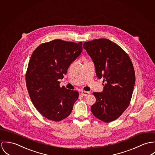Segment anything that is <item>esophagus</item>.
Masks as SVG:
<instances>
[{"label": "esophagus", "instance_id": "1", "mask_svg": "<svg viewBox=\"0 0 155 155\" xmlns=\"http://www.w3.org/2000/svg\"><path fill=\"white\" fill-rule=\"evenodd\" d=\"M90 94V93L89 92H88V91H83L82 92H81V94L83 95V96H88V94Z\"/></svg>", "mask_w": 155, "mask_h": 155}]
</instances>
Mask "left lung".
Segmentation results:
<instances>
[{
	"mask_svg": "<svg viewBox=\"0 0 155 155\" xmlns=\"http://www.w3.org/2000/svg\"><path fill=\"white\" fill-rule=\"evenodd\" d=\"M83 48L92 59L98 78L106 82L102 92H94L93 115L104 122L118 118L130 103L135 84L132 62L122 48L106 38L87 41Z\"/></svg>",
	"mask_w": 155,
	"mask_h": 155,
	"instance_id": "1",
	"label": "left lung"
}]
</instances>
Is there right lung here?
<instances>
[{"label":"right lung","instance_id":"right-lung-1","mask_svg":"<svg viewBox=\"0 0 155 155\" xmlns=\"http://www.w3.org/2000/svg\"><path fill=\"white\" fill-rule=\"evenodd\" d=\"M83 43L54 40L33 53L27 71L26 86L37 110L49 120L60 121L70 115L78 91L60 87L69 65L82 52Z\"/></svg>","mask_w":155,"mask_h":155}]
</instances>
